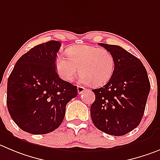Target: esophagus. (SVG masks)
Masks as SVG:
<instances>
[{"label":"esophagus","mask_w":160,"mask_h":160,"mask_svg":"<svg viewBox=\"0 0 160 160\" xmlns=\"http://www.w3.org/2000/svg\"><path fill=\"white\" fill-rule=\"evenodd\" d=\"M85 91H86V88L81 87V86H78V87H77V92H78L79 94H82L83 92H84Z\"/></svg>","instance_id":"esophagus-1"}]
</instances>
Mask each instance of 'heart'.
Listing matches in <instances>:
<instances>
[{"instance_id": "heart-1", "label": "heart", "mask_w": 160, "mask_h": 160, "mask_svg": "<svg viewBox=\"0 0 160 160\" xmlns=\"http://www.w3.org/2000/svg\"><path fill=\"white\" fill-rule=\"evenodd\" d=\"M68 56L59 54L55 61L58 75L65 81H71L80 70L79 81L84 85L107 83L114 71V56L106 49L90 45H78L68 49Z\"/></svg>"}]
</instances>
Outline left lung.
<instances>
[{"mask_svg": "<svg viewBox=\"0 0 160 160\" xmlns=\"http://www.w3.org/2000/svg\"><path fill=\"white\" fill-rule=\"evenodd\" d=\"M99 45L114 56L115 66L108 83L92 90L95 100L91 106V117L99 130L123 136L141 123L150 82L145 67L134 55L116 45Z\"/></svg>", "mask_w": 160, "mask_h": 160, "instance_id": "8db88e82", "label": "left lung"}]
</instances>
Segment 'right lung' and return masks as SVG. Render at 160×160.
<instances>
[{
    "label": "right lung",
    "instance_id": "1",
    "mask_svg": "<svg viewBox=\"0 0 160 160\" xmlns=\"http://www.w3.org/2000/svg\"><path fill=\"white\" fill-rule=\"evenodd\" d=\"M61 43L51 40L31 48L15 65L7 84V107L15 123L31 134L53 132L77 86L60 78L55 61Z\"/></svg>",
    "mask_w": 160,
    "mask_h": 160
}]
</instances>
